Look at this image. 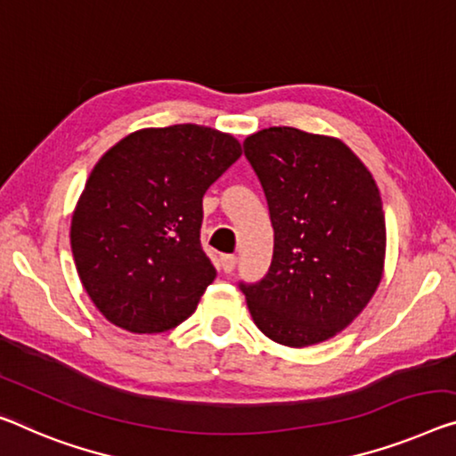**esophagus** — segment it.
I'll return each instance as SVG.
<instances>
[{
    "label": "esophagus",
    "mask_w": 456,
    "mask_h": 456,
    "mask_svg": "<svg viewBox=\"0 0 456 456\" xmlns=\"http://www.w3.org/2000/svg\"><path fill=\"white\" fill-rule=\"evenodd\" d=\"M236 261H238V258L234 255H222L220 263H222L224 273H232L234 267H236Z\"/></svg>",
    "instance_id": "1"
}]
</instances>
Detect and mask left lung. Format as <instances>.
<instances>
[{
  "label": "left lung",
  "mask_w": 456,
  "mask_h": 456,
  "mask_svg": "<svg viewBox=\"0 0 456 456\" xmlns=\"http://www.w3.org/2000/svg\"><path fill=\"white\" fill-rule=\"evenodd\" d=\"M267 200L273 258L240 281L250 316L285 346L332 338L373 297L385 258V214L367 167L340 140L275 126L244 140Z\"/></svg>",
  "instance_id": "obj_1"
}]
</instances>
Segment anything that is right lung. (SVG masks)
Listing matches in <instances>:
<instances>
[{
  "instance_id": "1",
  "label": "right lung",
  "mask_w": 456,
  "mask_h": 456,
  "mask_svg": "<svg viewBox=\"0 0 456 456\" xmlns=\"http://www.w3.org/2000/svg\"><path fill=\"white\" fill-rule=\"evenodd\" d=\"M230 134L195 124L126 136L91 171L71 222L77 273L128 332H167L198 307L216 269L201 248L204 193L240 159Z\"/></svg>"
}]
</instances>
